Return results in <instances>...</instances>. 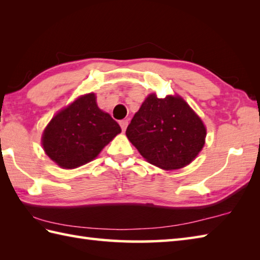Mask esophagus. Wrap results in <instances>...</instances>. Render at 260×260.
<instances>
[{
	"instance_id": "obj_1",
	"label": "esophagus",
	"mask_w": 260,
	"mask_h": 260,
	"mask_svg": "<svg viewBox=\"0 0 260 260\" xmlns=\"http://www.w3.org/2000/svg\"><path fill=\"white\" fill-rule=\"evenodd\" d=\"M119 125H120V127H121V129H123V132H125L127 125H128V119L120 120V121H119Z\"/></svg>"
}]
</instances>
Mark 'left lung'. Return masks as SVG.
Segmentation results:
<instances>
[{"instance_id": "obj_1", "label": "left lung", "mask_w": 260, "mask_h": 260, "mask_svg": "<svg viewBox=\"0 0 260 260\" xmlns=\"http://www.w3.org/2000/svg\"><path fill=\"white\" fill-rule=\"evenodd\" d=\"M126 136L147 162L178 170L200 153L207 129L183 98L151 93L131 120Z\"/></svg>"}]
</instances>
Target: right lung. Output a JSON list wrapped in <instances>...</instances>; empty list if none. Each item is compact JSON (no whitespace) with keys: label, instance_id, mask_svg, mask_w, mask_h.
Returning <instances> with one entry per match:
<instances>
[{"label":"right lung","instance_id":"obj_1","mask_svg":"<svg viewBox=\"0 0 260 260\" xmlns=\"http://www.w3.org/2000/svg\"><path fill=\"white\" fill-rule=\"evenodd\" d=\"M120 132L117 121L98 108L91 92L56 114L43 132L42 146L60 168L76 169L97 157Z\"/></svg>","mask_w":260,"mask_h":260}]
</instances>
